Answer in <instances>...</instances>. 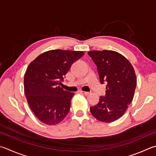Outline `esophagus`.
<instances>
[{"label": "esophagus", "instance_id": "obj_1", "mask_svg": "<svg viewBox=\"0 0 156 156\" xmlns=\"http://www.w3.org/2000/svg\"><path fill=\"white\" fill-rule=\"evenodd\" d=\"M81 93H83V94H84V95H89L90 94V93L89 92H87V91H83V90H80V91Z\"/></svg>", "mask_w": 156, "mask_h": 156}]
</instances>
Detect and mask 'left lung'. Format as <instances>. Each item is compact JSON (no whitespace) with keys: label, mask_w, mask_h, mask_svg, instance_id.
Here are the masks:
<instances>
[{"label":"left lung","mask_w":156,"mask_h":156,"mask_svg":"<svg viewBox=\"0 0 156 156\" xmlns=\"http://www.w3.org/2000/svg\"><path fill=\"white\" fill-rule=\"evenodd\" d=\"M88 55L97 66L100 83L107 84L105 96H100L90 111L101 122H112L122 117L134 98V69L126 57L115 51L93 50Z\"/></svg>","instance_id":"8db88e82"}]
</instances>
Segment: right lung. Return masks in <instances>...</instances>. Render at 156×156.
Segmentation results:
<instances>
[{
  "mask_svg": "<svg viewBox=\"0 0 156 156\" xmlns=\"http://www.w3.org/2000/svg\"><path fill=\"white\" fill-rule=\"evenodd\" d=\"M82 51L52 50L31 62L24 75V93L30 109L42 123L56 125L69 113L75 93L59 86Z\"/></svg>",
  "mask_w": 156,
  "mask_h": 156,
  "instance_id": "obj_1",
  "label": "right lung"
}]
</instances>
